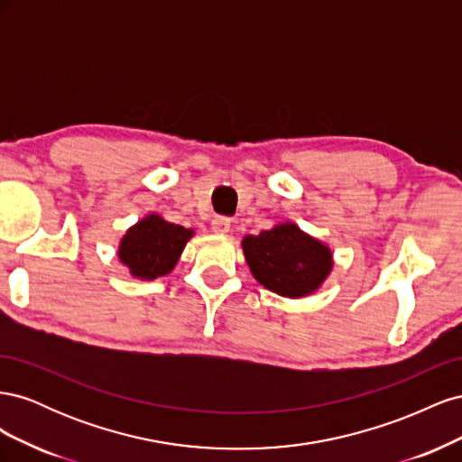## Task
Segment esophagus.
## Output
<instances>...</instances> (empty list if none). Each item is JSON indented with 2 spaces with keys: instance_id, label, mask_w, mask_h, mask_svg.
<instances>
[{
  "instance_id": "1",
  "label": "esophagus",
  "mask_w": 462,
  "mask_h": 462,
  "mask_svg": "<svg viewBox=\"0 0 462 462\" xmlns=\"http://www.w3.org/2000/svg\"><path fill=\"white\" fill-rule=\"evenodd\" d=\"M231 229V219L226 216H216L212 219V231L217 235H226Z\"/></svg>"
}]
</instances>
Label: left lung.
Instances as JSON below:
<instances>
[{
	"label": "left lung",
	"instance_id": "obj_1",
	"mask_svg": "<svg viewBox=\"0 0 462 462\" xmlns=\"http://www.w3.org/2000/svg\"><path fill=\"white\" fill-rule=\"evenodd\" d=\"M243 250L258 282L289 299L314 292L333 265L329 248L292 223L248 235Z\"/></svg>",
	"mask_w": 462,
	"mask_h": 462
}]
</instances>
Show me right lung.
<instances>
[{
    "label": "right lung",
    "mask_w": 462,
    "mask_h": 462,
    "mask_svg": "<svg viewBox=\"0 0 462 462\" xmlns=\"http://www.w3.org/2000/svg\"><path fill=\"white\" fill-rule=\"evenodd\" d=\"M190 236L192 231L183 226H175L160 216H148L123 236L119 258L129 265L134 277L156 279L173 270Z\"/></svg>",
    "instance_id": "obj_1"
}]
</instances>
